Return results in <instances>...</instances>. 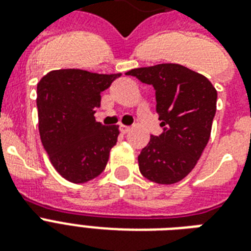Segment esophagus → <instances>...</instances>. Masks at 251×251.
<instances>
[{"mask_svg":"<svg viewBox=\"0 0 251 251\" xmlns=\"http://www.w3.org/2000/svg\"><path fill=\"white\" fill-rule=\"evenodd\" d=\"M120 131L122 134H127L130 131V126H125V125H120Z\"/></svg>","mask_w":251,"mask_h":251,"instance_id":"1","label":"esophagus"}]
</instances>
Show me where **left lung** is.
<instances>
[{"label": "left lung", "mask_w": 251, "mask_h": 251, "mask_svg": "<svg viewBox=\"0 0 251 251\" xmlns=\"http://www.w3.org/2000/svg\"><path fill=\"white\" fill-rule=\"evenodd\" d=\"M126 75L153 87L163 127L141 151L139 171L152 182H178L193 171L208 143L218 92L206 76L178 64L133 69Z\"/></svg>", "instance_id": "8db88e82"}]
</instances>
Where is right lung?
Instances as JSON below:
<instances>
[{"mask_svg": "<svg viewBox=\"0 0 251 251\" xmlns=\"http://www.w3.org/2000/svg\"><path fill=\"white\" fill-rule=\"evenodd\" d=\"M121 74H96L79 69L49 72L37 84L41 143L64 178L83 183L106 167L117 143V125L96 122L101 92Z\"/></svg>", "mask_w": 251, "mask_h": 251, "instance_id": "add662e5", "label": "right lung"}]
</instances>
